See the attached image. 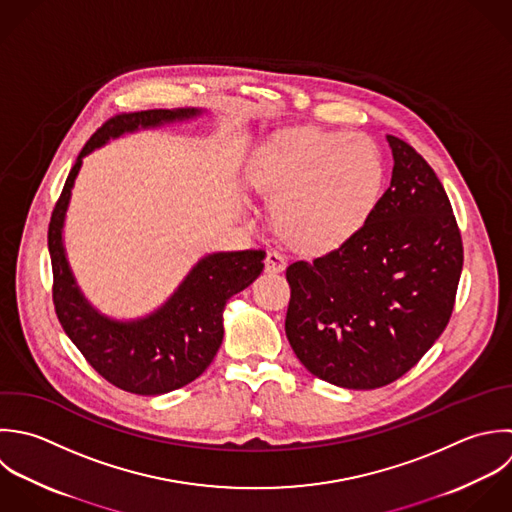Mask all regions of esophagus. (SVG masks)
Wrapping results in <instances>:
<instances>
[{
  "label": "esophagus",
  "instance_id": "esophagus-1",
  "mask_svg": "<svg viewBox=\"0 0 512 512\" xmlns=\"http://www.w3.org/2000/svg\"><path fill=\"white\" fill-rule=\"evenodd\" d=\"M285 265H287V261H285V257H283L279 251H269V253H267L265 269H267L269 273H281V271L285 269Z\"/></svg>",
  "mask_w": 512,
  "mask_h": 512
}]
</instances>
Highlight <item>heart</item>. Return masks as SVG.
I'll use <instances>...</instances> for the list:
<instances>
[{"instance_id":"1","label":"heart","mask_w":512,"mask_h":512,"mask_svg":"<svg viewBox=\"0 0 512 512\" xmlns=\"http://www.w3.org/2000/svg\"><path fill=\"white\" fill-rule=\"evenodd\" d=\"M249 179L273 203L279 235L319 255L343 247L367 225L381 199L385 163L367 135L295 127L263 147Z\"/></svg>"}]
</instances>
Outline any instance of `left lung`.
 I'll list each match as a JSON object with an SVG mask.
<instances>
[{"label": "left lung", "mask_w": 512, "mask_h": 512, "mask_svg": "<svg viewBox=\"0 0 512 512\" xmlns=\"http://www.w3.org/2000/svg\"><path fill=\"white\" fill-rule=\"evenodd\" d=\"M393 177L367 225L343 247L287 267L285 333L309 373L379 389L413 369L445 331L463 239L433 167L387 135Z\"/></svg>", "instance_id": "1"}]
</instances>
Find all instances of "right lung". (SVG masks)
I'll list each match as a JSON object with an SVG mask.
<instances>
[{
  "instance_id": "right-lung-1",
  "label": "right lung",
  "mask_w": 512,
  "mask_h": 512,
  "mask_svg": "<svg viewBox=\"0 0 512 512\" xmlns=\"http://www.w3.org/2000/svg\"><path fill=\"white\" fill-rule=\"evenodd\" d=\"M199 113V109H147L109 117L77 155L49 221L47 247L57 319L85 361L105 381L133 395H163L181 389L211 365L223 341L225 303L261 275L265 251L247 249L203 257L163 307L145 319L123 323L103 317L81 295L63 249V219L87 153L109 137L191 119Z\"/></svg>"
}]
</instances>
